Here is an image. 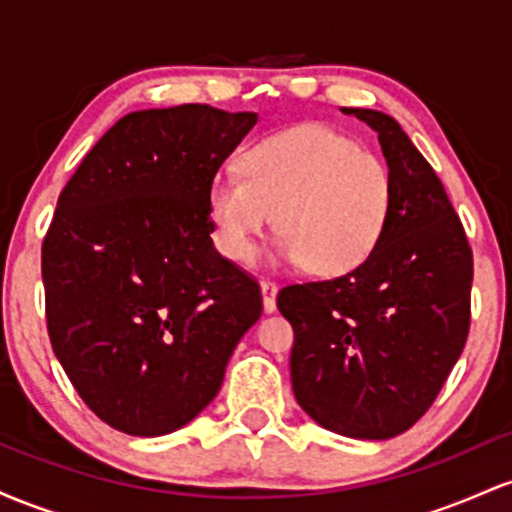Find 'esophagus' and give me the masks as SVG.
Listing matches in <instances>:
<instances>
[{"label": "esophagus", "mask_w": 512, "mask_h": 512, "mask_svg": "<svg viewBox=\"0 0 512 512\" xmlns=\"http://www.w3.org/2000/svg\"><path fill=\"white\" fill-rule=\"evenodd\" d=\"M260 286H262L264 310H267V313H274V310H276V284H274V281L264 279Z\"/></svg>", "instance_id": "34e87169"}]
</instances>
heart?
Instances as JSON below:
<instances>
[{"instance_id": "obj_1", "label": "heart", "mask_w": 512, "mask_h": 512, "mask_svg": "<svg viewBox=\"0 0 512 512\" xmlns=\"http://www.w3.org/2000/svg\"><path fill=\"white\" fill-rule=\"evenodd\" d=\"M240 173H219L207 195L214 243L228 260H252L274 216L276 257L322 276L356 269L383 238L390 170L330 127L303 125L262 139L240 158Z\"/></svg>"}]
</instances>
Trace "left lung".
<instances>
[{"mask_svg":"<svg viewBox=\"0 0 512 512\" xmlns=\"http://www.w3.org/2000/svg\"><path fill=\"white\" fill-rule=\"evenodd\" d=\"M378 132L392 209L375 250L351 272L286 284L291 383L327 431L385 440L436 402L472 320L474 260L443 182L404 129L378 110L344 108Z\"/></svg>","mask_w":512,"mask_h":512,"instance_id":"obj_1","label":"left lung"}]
</instances>
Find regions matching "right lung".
Returning a JSON list of instances; mask_svg holds the SVG:
<instances>
[{"instance_id": "1", "label": "right lung", "mask_w": 512, "mask_h": 512, "mask_svg": "<svg viewBox=\"0 0 512 512\" xmlns=\"http://www.w3.org/2000/svg\"><path fill=\"white\" fill-rule=\"evenodd\" d=\"M255 122L197 103L129 113L57 199L40 257L50 344L117 431L151 438L195 419L260 320V284L214 250L207 209Z\"/></svg>"}]
</instances>
